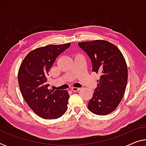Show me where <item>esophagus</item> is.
Here are the masks:
<instances>
[{
  "mask_svg": "<svg viewBox=\"0 0 146 146\" xmlns=\"http://www.w3.org/2000/svg\"><path fill=\"white\" fill-rule=\"evenodd\" d=\"M80 90V88H76V87L71 88V90H72L73 92H78V91H79Z\"/></svg>",
  "mask_w": 146,
  "mask_h": 146,
  "instance_id": "34e87169",
  "label": "esophagus"
}]
</instances>
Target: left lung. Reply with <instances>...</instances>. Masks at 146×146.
Segmentation results:
<instances>
[{"instance_id": "left-lung-1", "label": "left lung", "mask_w": 146, "mask_h": 146, "mask_svg": "<svg viewBox=\"0 0 146 146\" xmlns=\"http://www.w3.org/2000/svg\"><path fill=\"white\" fill-rule=\"evenodd\" d=\"M91 60L92 71L100 74L88 108L92 113L106 115L121 102L125 90L128 70L125 60L114 44L105 40L78 43Z\"/></svg>"}]
</instances>
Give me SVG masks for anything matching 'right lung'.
I'll use <instances>...</instances> for the list:
<instances>
[{
    "label": "right lung",
    "mask_w": 146,
    "mask_h": 146,
    "mask_svg": "<svg viewBox=\"0 0 146 146\" xmlns=\"http://www.w3.org/2000/svg\"><path fill=\"white\" fill-rule=\"evenodd\" d=\"M70 45L66 43L37 48L27 55L20 66L18 82L23 98L31 109L44 119L58 118L68 108V91L48 90L47 81L56 58Z\"/></svg>",
    "instance_id": "1"
}]
</instances>
